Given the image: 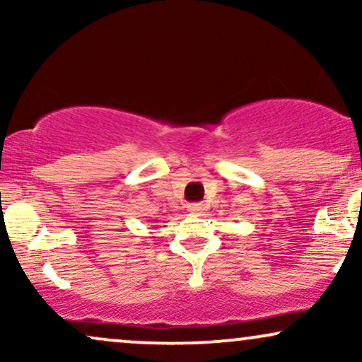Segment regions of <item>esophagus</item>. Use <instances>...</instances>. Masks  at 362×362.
I'll return each instance as SVG.
<instances>
[{
	"label": "esophagus",
	"mask_w": 362,
	"mask_h": 362,
	"mask_svg": "<svg viewBox=\"0 0 362 362\" xmlns=\"http://www.w3.org/2000/svg\"><path fill=\"white\" fill-rule=\"evenodd\" d=\"M202 211H204V206L199 204V202H192V204H189V213H192V214H201Z\"/></svg>",
	"instance_id": "1"
}]
</instances>
